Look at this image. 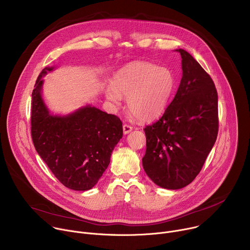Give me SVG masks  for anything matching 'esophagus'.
I'll use <instances>...</instances> for the list:
<instances>
[{
	"instance_id": "1",
	"label": "esophagus",
	"mask_w": 250,
	"mask_h": 250,
	"mask_svg": "<svg viewBox=\"0 0 250 250\" xmlns=\"http://www.w3.org/2000/svg\"><path fill=\"white\" fill-rule=\"evenodd\" d=\"M123 128H124V133L125 134H127V133H129L132 130V126H130L128 125H124Z\"/></svg>"
}]
</instances>
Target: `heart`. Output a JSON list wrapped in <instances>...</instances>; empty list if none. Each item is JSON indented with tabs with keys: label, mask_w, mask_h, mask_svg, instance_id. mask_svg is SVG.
Returning <instances> with one entry per match:
<instances>
[{
	"label": "heart",
	"mask_w": 250,
	"mask_h": 250,
	"mask_svg": "<svg viewBox=\"0 0 250 250\" xmlns=\"http://www.w3.org/2000/svg\"><path fill=\"white\" fill-rule=\"evenodd\" d=\"M176 89L177 77L172 69L134 61L117 71L104 95L114 104H120L122 97H126L127 110L134 118L152 122L164 114Z\"/></svg>",
	"instance_id": "1"
}]
</instances>
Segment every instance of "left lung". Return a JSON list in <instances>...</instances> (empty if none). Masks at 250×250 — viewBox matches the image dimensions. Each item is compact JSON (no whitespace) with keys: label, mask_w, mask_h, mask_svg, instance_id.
I'll use <instances>...</instances> for the list:
<instances>
[{"label":"left lung","mask_w":250,"mask_h":250,"mask_svg":"<svg viewBox=\"0 0 250 250\" xmlns=\"http://www.w3.org/2000/svg\"><path fill=\"white\" fill-rule=\"evenodd\" d=\"M183 75L163 116L146 126L142 166L158 186L177 190L200 173L219 131L218 93L210 76L184 49Z\"/></svg>","instance_id":"obj_1"}]
</instances>
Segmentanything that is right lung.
<instances>
[{
    "instance_id": "1",
    "label": "right lung",
    "mask_w": 250,
    "mask_h": 250,
    "mask_svg": "<svg viewBox=\"0 0 250 250\" xmlns=\"http://www.w3.org/2000/svg\"><path fill=\"white\" fill-rule=\"evenodd\" d=\"M45 67L35 82L31 101V137L35 149L57 179L75 191L92 189L108 168L123 137V123L95 106L67 116L49 113L42 97Z\"/></svg>"
}]
</instances>
